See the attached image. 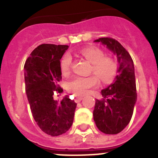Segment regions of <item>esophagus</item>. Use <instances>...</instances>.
I'll return each instance as SVG.
<instances>
[{
	"instance_id": "1",
	"label": "esophagus",
	"mask_w": 158,
	"mask_h": 158,
	"mask_svg": "<svg viewBox=\"0 0 158 158\" xmlns=\"http://www.w3.org/2000/svg\"><path fill=\"white\" fill-rule=\"evenodd\" d=\"M82 99H83V97L82 96H75V102L76 103H79V102H81L82 100Z\"/></svg>"
}]
</instances>
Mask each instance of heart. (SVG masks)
Segmentation results:
<instances>
[{"instance_id":"1","label":"heart","mask_w":158,"mask_h":158,"mask_svg":"<svg viewBox=\"0 0 158 158\" xmlns=\"http://www.w3.org/2000/svg\"><path fill=\"white\" fill-rule=\"evenodd\" d=\"M84 58L92 63V71L103 82H108L114 77L116 70L115 62L109 58L104 57L102 51L95 47H86L80 51ZM72 65V58L69 54H65L61 60L60 67L62 73H68ZM98 84L97 77L94 75L89 77H73L68 81L66 88L68 91L75 95H85L89 89Z\"/></svg>"}]
</instances>
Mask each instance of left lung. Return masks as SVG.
Returning <instances> with one entry per match:
<instances>
[{
    "mask_svg": "<svg viewBox=\"0 0 158 158\" xmlns=\"http://www.w3.org/2000/svg\"><path fill=\"white\" fill-rule=\"evenodd\" d=\"M116 56L117 75L111 85L101 90L103 100H96L93 119L103 133L116 135L128 125L136 103L135 66L129 53L120 43L111 38L95 40Z\"/></svg>",
    "mask_w": 158,
    "mask_h": 158,
    "instance_id": "obj_1",
    "label": "left lung"
}]
</instances>
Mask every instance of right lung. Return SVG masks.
Listing matches in <instances>:
<instances>
[{"mask_svg":"<svg viewBox=\"0 0 158 158\" xmlns=\"http://www.w3.org/2000/svg\"><path fill=\"white\" fill-rule=\"evenodd\" d=\"M69 46L42 44L31 53L24 65L25 91L32 115L40 129L51 136L65 133L72 126L77 104L66 95L54 100L62 79L61 58Z\"/></svg>","mask_w":158,"mask_h":158,"instance_id":"1","label":"right lung"}]
</instances>
